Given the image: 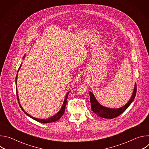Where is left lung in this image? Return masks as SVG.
Masks as SVG:
<instances>
[{"instance_id":"8db88e82","label":"left lung","mask_w":149,"mask_h":149,"mask_svg":"<svg viewBox=\"0 0 149 149\" xmlns=\"http://www.w3.org/2000/svg\"><path fill=\"white\" fill-rule=\"evenodd\" d=\"M137 91V86L136 83L134 84V87L133 90V92L132 95L129 100L123 107L118 109H110L104 107V106L100 104L98 101L95 98L94 94L90 91V102L91 105V109L93 111L97 114L98 116L104 118H114L116 117H118L120 114H121L127 108H128L130 105L132 103L134 98L136 97Z\"/></svg>"}]
</instances>
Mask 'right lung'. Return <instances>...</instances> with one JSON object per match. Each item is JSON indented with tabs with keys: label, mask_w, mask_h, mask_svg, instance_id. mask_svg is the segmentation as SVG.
<instances>
[{
	"label": "right lung",
	"mask_w": 149,
	"mask_h": 149,
	"mask_svg": "<svg viewBox=\"0 0 149 149\" xmlns=\"http://www.w3.org/2000/svg\"><path fill=\"white\" fill-rule=\"evenodd\" d=\"M26 55L24 56V58H23V59L25 58ZM22 63H21L18 70H17V74H16V95H17V100H18V102H19V106L20 107L21 109H22V110L25 113V114H26L28 116H29L30 118L38 121V122H40V123H52V122H55V121H56L57 120H58L62 116V115L63 114V113H64L65 112V107H66V104H67V98H68V94H69V93L70 91H68L66 95H65V98H64V101H63V104L62 105V107L61 108V109L59 110V111L55 115H54L53 116H52L50 118H46V119H40V118H35L34 117H32V116L29 115L28 113H27L24 110V109L22 108V106H21V104L19 102V96H18V94H17V72H19V70L21 68V66H22Z\"/></svg>",
	"instance_id": "1"
}]
</instances>
